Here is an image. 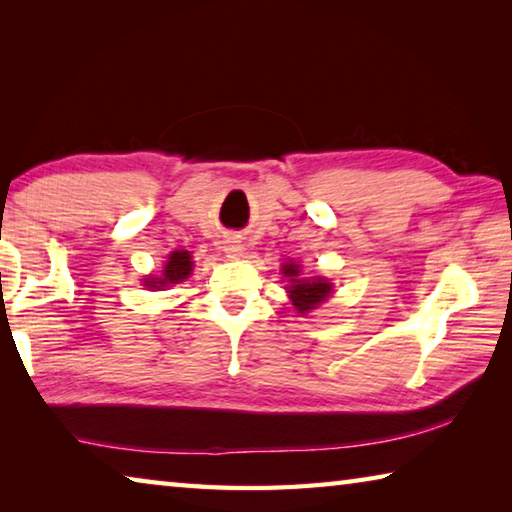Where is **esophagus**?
I'll use <instances>...</instances> for the list:
<instances>
[{"mask_svg":"<svg viewBox=\"0 0 512 512\" xmlns=\"http://www.w3.org/2000/svg\"><path fill=\"white\" fill-rule=\"evenodd\" d=\"M223 250H225V255H228V257H241V255H244V244H241L239 239H228V241H225Z\"/></svg>","mask_w":512,"mask_h":512,"instance_id":"1","label":"esophagus"}]
</instances>
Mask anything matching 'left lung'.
Listing matches in <instances>:
<instances>
[{
    "instance_id": "1",
    "label": "left lung",
    "mask_w": 512,
    "mask_h": 512,
    "mask_svg": "<svg viewBox=\"0 0 512 512\" xmlns=\"http://www.w3.org/2000/svg\"><path fill=\"white\" fill-rule=\"evenodd\" d=\"M282 275L289 277L287 291L293 307L298 309V314H307V311L316 309L332 293V282H327L325 277H302L300 264L296 262L284 264Z\"/></svg>"
}]
</instances>
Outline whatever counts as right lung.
Masks as SVG:
<instances>
[{"label": "right lung", "mask_w": 512, "mask_h": 512, "mask_svg": "<svg viewBox=\"0 0 512 512\" xmlns=\"http://www.w3.org/2000/svg\"><path fill=\"white\" fill-rule=\"evenodd\" d=\"M192 271H194L192 255H189L187 250H173L167 259V264H164L162 275L160 277L149 275L142 284L149 289H162V287H169V284H178L187 280V277L192 275Z\"/></svg>", "instance_id": "obj_1"}]
</instances>
